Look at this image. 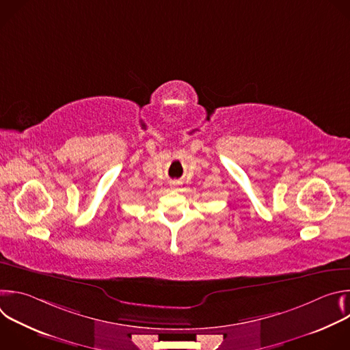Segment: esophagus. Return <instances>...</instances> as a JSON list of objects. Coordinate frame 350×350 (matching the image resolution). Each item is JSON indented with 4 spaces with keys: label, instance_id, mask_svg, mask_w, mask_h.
<instances>
[{
    "label": "esophagus",
    "instance_id": "obj_1",
    "mask_svg": "<svg viewBox=\"0 0 350 350\" xmlns=\"http://www.w3.org/2000/svg\"><path fill=\"white\" fill-rule=\"evenodd\" d=\"M177 187H178V183H177V181H174V183H173V188H176V189H177Z\"/></svg>",
    "mask_w": 350,
    "mask_h": 350
}]
</instances>
